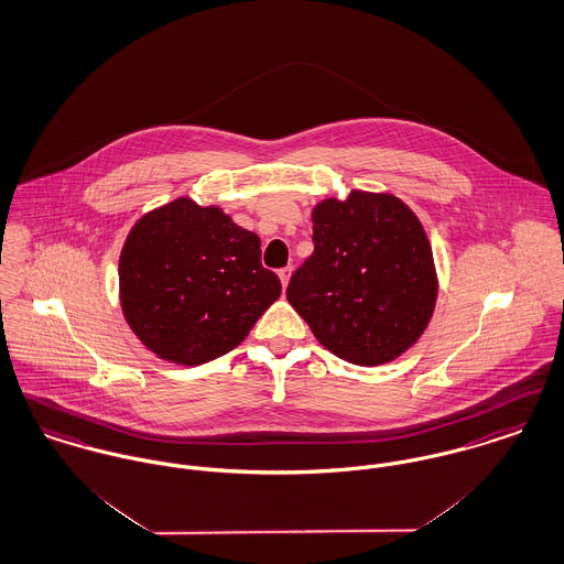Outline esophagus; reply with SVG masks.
<instances>
[{
    "label": "esophagus",
    "mask_w": 564,
    "mask_h": 564,
    "mask_svg": "<svg viewBox=\"0 0 564 564\" xmlns=\"http://www.w3.org/2000/svg\"><path fill=\"white\" fill-rule=\"evenodd\" d=\"M278 275H280V280H282V286L286 289V286H289V280H291V267L280 269V271H278Z\"/></svg>",
    "instance_id": "34e87169"
}]
</instances>
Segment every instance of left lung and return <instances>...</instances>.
<instances>
[{
  "mask_svg": "<svg viewBox=\"0 0 564 564\" xmlns=\"http://www.w3.org/2000/svg\"><path fill=\"white\" fill-rule=\"evenodd\" d=\"M314 254L289 304L334 356L358 366L401 358L431 323L440 280L417 215L388 192L351 189L312 208Z\"/></svg>",
  "mask_w": 564,
  "mask_h": 564,
  "instance_id": "obj_1",
  "label": "left lung"
}]
</instances>
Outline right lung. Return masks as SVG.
Returning a JSON list of instances; mask_svg holds the SVG:
<instances>
[{"label":"right lung","instance_id":"right-lung-1","mask_svg":"<svg viewBox=\"0 0 564 564\" xmlns=\"http://www.w3.org/2000/svg\"><path fill=\"white\" fill-rule=\"evenodd\" d=\"M282 293L260 239L219 206L176 198L142 215L118 260L131 332L154 356L198 366L239 347Z\"/></svg>","mask_w":564,"mask_h":564}]
</instances>
